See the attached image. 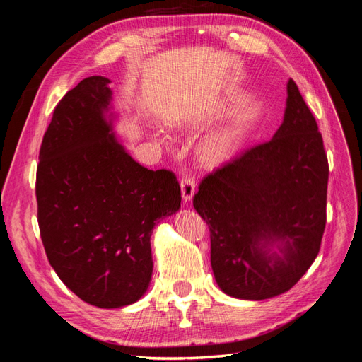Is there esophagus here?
<instances>
[{
	"instance_id": "obj_1",
	"label": "esophagus",
	"mask_w": 362,
	"mask_h": 362,
	"mask_svg": "<svg viewBox=\"0 0 362 362\" xmlns=\"http://www.w3.org/2000/svg\"><path fill=\"white\" fill-rule=\"evenodd\" d=\"M196 190V184L193 181V178L190 177V173H182L181 177V193H182V199L185 202L192 201L193 194Z\"/></svg>"
}]
</instances>
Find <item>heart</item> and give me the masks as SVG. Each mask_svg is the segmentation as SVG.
Instances as JSON below:
<instances>
[{
	"mask_svg": "<svg viewBox=\"0 0 362 362\" xmlns=\"http://www.w3.org/2000/svg\"><path fill=\"white\" fill-rule=\"evenodd\" d=\"M242 137H243L242 128L228 127L226 129L221 131V133H217L210 140L205 141V145L202 146V151H201L202 158L210 164L223 161L238 148L240 141H242Z\"/></svg>",
	"mask_w": 362,
	"mask_h": 362,
	"instance_id": "heart-1",
	"label": "heart"
}]
</instances>
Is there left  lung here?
<instances>
[{"label": "left lung", "instance_id": "1", "mask_svg": "<svg viewBox=\"0 0 362 362\" xmlns=\"http://www.w3.org/2000/svg\"><path fill=\"white\" fill-rule=\"evenodd\" d=\"M287 93L275 136L208 173L193 198L210 228L217 286L237 299L288 291L322 245L329 166L319 127L291 78Z\"/></svg>", "mask_w": 362, "mask_h": 362}]
</instances>
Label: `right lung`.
I'll use <instances>...</instances> for the list:
<instances>
[{
    "label": "right lung",
    "mask_w": 362,
    "mask_h": 362,
    "mask_svg": "<svg viewBox=\"0 0 362 362\" xmlns=\"http://www.w3.org/2000/svg\"><path fill=\"white\" fill-rule=\"evenodd\" d=\"M110 80L93 75L54 108L36 173L37 222L52 269L98 308L137 302L152 276L151 234L180 210L175 173L148 170L105 117Z\"/></svg>",
    "instance_id": "add662e5"
}]
</instances>
